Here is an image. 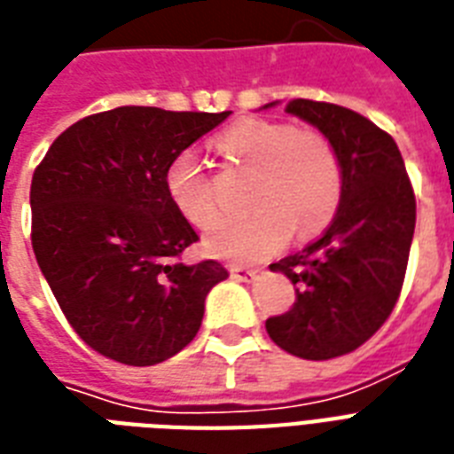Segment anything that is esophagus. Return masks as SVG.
<instances>
[{"label": "esophagus", "instance_id": "34e87169", "mask_svg": "<svg viewBox=\"0 0 454 454\" xmlns=\"http://www.w3.org/2000/svg\"><path fill=\"white\" fill-rule=\"evenodd\" d=\"M230 275L234 277V279H239V282H251L253 277H255V272H253V270H248V267L230 265Z\"/></svg>", "mask_w": 454, "mask_h": 454}]
</instances>
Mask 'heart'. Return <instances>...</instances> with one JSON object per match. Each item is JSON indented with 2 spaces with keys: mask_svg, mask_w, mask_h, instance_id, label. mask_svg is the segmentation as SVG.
Listing matches in <instances>:
<instances>
[{
  "mask_svg": "<svg viewBox=\"0 0 454 454\" xmlns=\"http://www.w3.org/2000/svg\"><path fill=\"white\" fill-rule=\"evenodd\" d=\"M223 151L258 168L253 215L231 217L206 239L213 255L258 262L282 251L291 239L325 230L343 196V165L329 139L301 132L291 122L246 118L220 139ZM168 192L182 215L201 230L220 217L215 182L194 151H182L168 168Z\"/></svg>",
  "mask_w": 454,
  "mask_h": 454,
  "instance_id": "heart-1",
  "label": "heart"
}]
</instances>
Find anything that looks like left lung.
I'll use <instances>...</instances> for the list:
<instances>
[{
	"label": "left lung",
	"mask_w": 454,
	"mask_h": 454,
	"mask_svg": "<svg viewBox=\"0 0 454 454\" xmlns=\"http://www.w3.org/2000/svg\"><path fill=\"white\" fill-rule=\"evenodd\" d=\"M286 114L332 142L343 165V196L317 241L270 265L296 286V303L265 329L286 353L332 360L372 339L395 308L417 201L398 144L364 115L310 99L289 101Z\"/></svg>",
	"instance_id": "8db88e82"
}]
</instances>
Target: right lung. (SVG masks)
Here are the masks:
<instances>
[{"instance_id": "obj_1", "label": "right lung", "mask_w": 454, "mask_h": 454, "mask_svg": "<svg viewBox=\"0 0 454 454\" xmlns=\"http://www.w3.org/2000/svg\"><path fill=\"white\" fill-rule=\"evenodd\" d=\"M230 114L121 106L87 115L35 168V258L97 353L149 367L201 329L206 296L227 270L182 260L199 234L170 199L168 168Z\"/></svg>"}]
</instances>
